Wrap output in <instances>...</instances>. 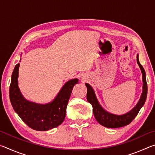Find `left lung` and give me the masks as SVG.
Masks as SVG:
<instances>
[{"label": "left lung", "instance_id": "8db88e82", "mask_svg": "<svg viewBox=\"0 0 155 155\" xmlns=\"http://www.w3.org/2000/svg\"><path fill=\"white\" fill-rule=\"evenodd\" d=\"M137 62L140 66V68L142 73V81H143V90L142 93L140 100L137 104L133 108L127 113L122 115H115L106 111L98 101L96 95L92 87L88 83H85L87 87V100L93 107V113L100 124L107 128H120L129 124L133 121V119L137 116L139 111L145 103L147 92H148V87L146 83V75L142 65L140 64L139 61V54H137Z\"/></svg>", "mask_w": 155, "mask_h": 155}]
</instances>
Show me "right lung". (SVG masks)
<instances>
[{
  "label": "right lung",
  "instance_id": "right-lung-1",
  "mask_svg": "<svg viewBox=\"0 0 155 155\" xmlns=\"http://www.w3.org/2000/svg\"><path fill=\"white\" fill-rule=\"evenodd\" d=\"M19 67L18 64L14 68L9 87V98L14 111L26 124L35 130L46 131L58 127L65 119L68 101L78 79L67 81L51 102L39 104L28 101L21 93L18 80Z\"/></svg>",
  "mask_w": 155,
  "mask_h": 155
}]
</instances>
